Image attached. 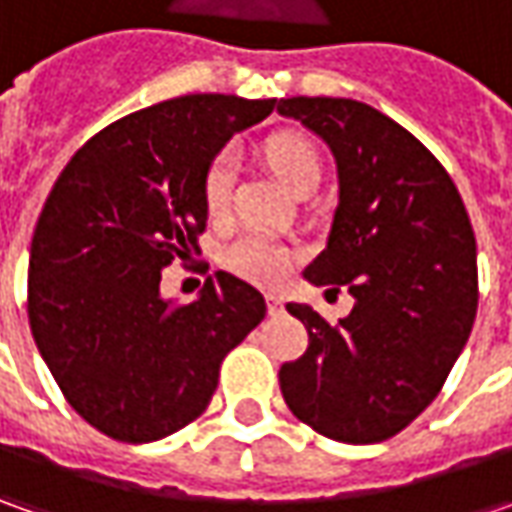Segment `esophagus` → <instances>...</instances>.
Instances as JSON below:
<instances>
[{
	"label": "esophagus",
	"mask_w": 512,
	"mask_h": 512,
	"mask_svg": "<svg viewBox=\"0 0 512 512\" xmlns=\"http://www.w3.org/2000/svg\"><path fill=\"white\" fill-rule=\"evenodd\" d=\"M282 307H285L282 296H276V293H267V310H270V313H282Z\"/></svg>",
	"instance_id": "34e87169"
}]
</instances>
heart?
Wrapping results in <instances>:
<instances>
[{"label": "heart", "mask_w": 512, "mask_h": 512, "mask_svg": "<svg viewBox=\"0 0 512 512\" xmlns=\"http://www.w3.org/2000/svg\"><path fill=\"white\" fill-rule=\"evenodd\" d=\"M265 156L290 190H296L310 176H322L319 153L299 136H273L265 145ZM233 182H236V153L233 148H225L210 159L205 179H202L205 207L213 216L225 213L230 205ZM290 259H293L290 247L267 233H256V230L230 242L222 253V262L230 273L242 276L247 282H256V285L282 282L290 270Z\"/></svg>", "instance_id": "b5f03b06"}]
</instances>
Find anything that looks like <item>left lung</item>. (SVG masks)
Segmentation results:
<instances>
[{"label": "left lung", "instance_id": "1", "mask_svg": "<svg viewBox=\"0 0 512 512\" xmlns=\"http://www.w3.org/2000/svg\"><path fill=\"white\" fill-rule=\"evenodd\" d=\"M279 113L325 142L339 205L310 285H347L350 316L307 327L302 359L279 384L299 422L327 439L373 444L396 436L442 390L476 319V236L436 156L402 125L356 99L293 96Z\"/></svg>", "mask_w": 512, "mask_h": 512}]
</instances>
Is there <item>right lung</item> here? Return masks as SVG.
I'll use <instances>...</instances> for the list:
<instances>
[{
  "label": "right lung",
  "instance_id": "right-lung-1",
  "mask_svg": "<svg viewBox=\"0 0 512 512\" xmlns=\"http://www.w3.org/2000/svg\"><path fill=\"white\" fill-rule=\"evenodd\" d=\"M273 108L193 93L136 110L50 190L30 242V333L70 407L110 439L156 442L202 416L222 359L265 319V296L225 270L190 305L159 285L205 230L210 159Z\"/></svg>",
  "mask_w": 512,
  "mask_h": 512
}]
</instances>
